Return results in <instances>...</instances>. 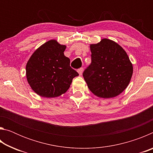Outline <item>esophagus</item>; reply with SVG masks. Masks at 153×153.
<instances>
[{
  "instance_id": "esophagus-1",
  "label": "esophagus",
  "mask_w": 153,
  "mask_h": 153,
  "mask_svg": "<svg viewBox=\"0 0 153 153\" xmlns=\"http://www.w3.org/2000/svg\"><path fill=\"white\" fill-rule=\"evenodd\" d=\"M83 71H84V68H82V67H81V68H79L78 70H77V72H78V74H79V76H82V74H83Z\"/></svg>"
}]
</instances>
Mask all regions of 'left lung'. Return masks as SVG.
I'll return each instance as SVG.
<instances>
[{"instance_id":"1","label":"left lung","mask_w":153,"mask_h":153,"mask_svg":"<svg viewBox=\"0 0 153 153\" xmlns=\"http://www.w3.org/2000/svg\"><path fill=\"white\" fill-rule=\"evenodd\" d=\"M91 64L83 73L88 87L99 98H110L120 94L130 82L133 66L121 46L103 38L90 45Z\"/></svg>"}]
</instances>
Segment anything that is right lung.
Segmentation results:
<instances>
[{
    "label": "right lung",
    "instance_id": "right-lung-1",
    "mask_svg": "<svg viewBox=\"0 0 153 153\" xmlns=\"http://www.w3.org/2000/svg\"><path fill=\"white\" fill-rule=\"evenodd\" d=\"M65 45L51 40L36 49L26 65V77L33 91L40 97L55 98L65 93L78 73L64 55Z\"/></svg>",
    "mask_w": 153,
    "mask_h": 153
}]
</instances>
